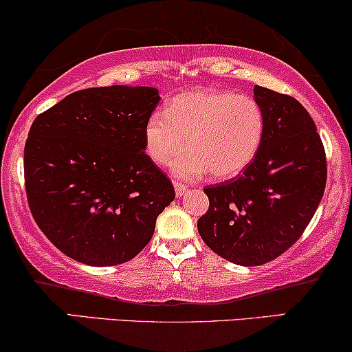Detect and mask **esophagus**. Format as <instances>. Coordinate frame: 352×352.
Returning a JSON list of instances; mask_svg holds the SVG:
<instances>
[{
	"label": "esophagus",
	"mask_w": 352,
	"mask_h": 352,
	"mask_svg": "<svg viewBox=\"0 0 352 352\" xmlns=\"http://www.w3.org/2000/svg\"><path fill=\"white\" fill-rule=\"evenodd\" d=\"M175 190H176V196L181 197V196H184L186 192H188V186L183 184V183H177V181H175Z\"/></svg>",
	"instance_id": "34e87169"
}]
</instances>
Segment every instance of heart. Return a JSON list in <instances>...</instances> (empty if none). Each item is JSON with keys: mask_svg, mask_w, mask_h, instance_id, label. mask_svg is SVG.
Here are the masks:
<instances>
[{"mask_svg": "<svg viewBox=\"0 0 352 352\" xmlns=\"http://www.w3.org/2000/svg\"><path fill=\"white\" fill-rule=\"evenodd\" d=\"M266 117L261 104L233 91L194 89L176 94L163 112H153L143 129L145 151L160 166L173 164L176 176L196 179L207 173L228 179L259 153Z\"/></svg>", "mask_w": 352, "mask_h": 352, "instance_id": "heart-1", "label": "heart"}]
</instances>
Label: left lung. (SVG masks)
<instances>
[{"instance_id": "left-lung-1", "label": "left lung", "mask_w": 352, "mask_h": 352, "mask_svg": "<svg viewBox=\"0 0 352 352\" xmlns=\"http://www.w3.org/2000/svg\"><path fill=\"white\" fill-rule=\"evenodd\" d=\"M266 117L259 153L243 175L206 186L199 235L230 263L259 266L285 253L314 219L327 184V155L296 98L254 86Z\"/></svg>"}]
</instances>
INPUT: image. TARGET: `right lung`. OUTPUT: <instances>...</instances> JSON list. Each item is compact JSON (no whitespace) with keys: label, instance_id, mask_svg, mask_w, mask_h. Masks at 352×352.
I'll return each mask as SVG.
<instances>
[{"label":"right lung","instance_id":"right-lung-1","mask_svg":"<svg viewBox=\"0 0 352 352\" xmlns=\"http://www.w3.org/2000/svg\"><path fill=\"white\" fill-rule=\"evenodd\" d=\"M160 102L148 86L68 94L30 125L24 181L30 214L63 254L117 266L148 245L175 199L169 177L145 153L143 129Z\"/></svg>","mask_w":352,"mask_h":352}]
</instances>
